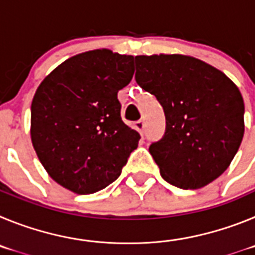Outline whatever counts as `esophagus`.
<instances>
[{
  "instance_id": "obj_1",
  "label": "esophagus",
  "mask_w": 255,
  "mask_h": 255,
  "mask_svg": "<svg viewBox=\"0 0 255 255\" xmlns=\"http://www.w3.org/2000/svg\"><path fill=\"white\" fill-rule=\"evenodd\" d=\"M135 129L138 130L139 132H140V134H143L144 132V128H145V124H144V121L143 120H139V121H136V123H135Z\"/></svg>"
}]
</instances>
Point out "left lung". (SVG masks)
Returning <instances> with one entry per match:
<instances>
[{"mask_svg":"<svg viewBox=\"0 0 255 255\" xmlns=\"http://www.w3.org/2000/svg\"><path fill=\"white\" fill-rule=\"evenodd\" d=\"M135 80L166 116L163 138L149 147L161 176L199 189L221 176L244 136V101L222 71L185 55L135 57Z\"/></svg>","mask_w":255,"mask_h":255,"instance_id":"8db88e82","label":"left lung"}]
</instances>
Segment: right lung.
<instances>
[{"instance_id": "right-lung-1", "label": "right lung", "mask_w": 255, "mask_h": 255, "mask_svg": "<svg viewBox=\"0 0 255 255\" xmlns=\"http://www.w3.org/2000/svg\"><path fill=\"white\" fill-rule=\"evenodd\" d=\"M132 75V56L102 48L67 58L38 87L31 143L44 170L67 190L105 189L138 147L140 135L123 121L117 100Z\"/></svg>"}]
</instances>
